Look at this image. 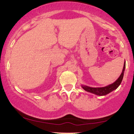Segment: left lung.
Here are the masks:
<instances>
[{"label":"left lung","instance_id":"8db88e82","mask_svg":"<svg viewBox=\"0 0 134 134\" xmlns=\"http://www.w3.org/2000/svg\"><path fill=\"white\" fill-rule=\"evenodd\" d=\"M125 62H124V68H123L122 72H121V75L118 78V79L116 80L115 82H113V84H110V85L107 86L103 87H91L87 86L82 85V87L84 90L86 91L93 93L94 94L98 95V96H104V95H107L108 93L113 91V90H116V89L120 85L121 81H122L123 77H124V71H125Z\"/></svg>","mask_w":134,"mask_h":134}]
</instances>
